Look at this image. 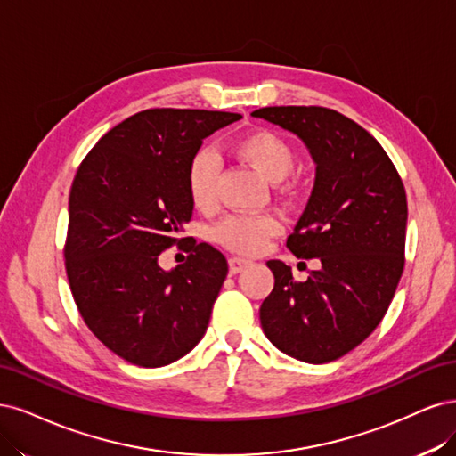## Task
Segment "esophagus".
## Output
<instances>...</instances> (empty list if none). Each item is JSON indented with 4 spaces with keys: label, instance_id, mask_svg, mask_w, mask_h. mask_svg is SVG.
<instances>
[{
    "label": "esophagus",
    "instance_id": "34e87169",
    "mask_svg": "<svg viewBox=\"0 0 456 456\" xmlns=\"http://www.w3.org/2000/svg\"><path fill=\"white\" fill-rule=\"evenodd\" d=\"M248 265H249L248 259L231 257V259H229V273H231V274H239V273H242Z\"/></svg>",
    "mask_w": 456,
    "mask_h": 456
}]
</instances>
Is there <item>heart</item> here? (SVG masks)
Wrapping results in <instances>:
<instances>
[{"mask_svg":"<svg viewBox=\"0 0 456 456\" xmlns=\"http://www.w3.org/2000/svg\"><path fill=\"white\" fill-rule=\"evenodd\" d=\"M231 151L246 165L256 168L273 183L282 182L293 168L289 143L265 128H257L232 140ZM219 165L212 151L200 150L187 168V191L199 210H210L217 200ZM282 225L271 214L231 216L214 229V240L234 254L257 256L269 240L281 234Z\"/></svg>","mask_w":456,"mask_h":456,"instance_id":"heart-1","label":"heart"}]
</instances>
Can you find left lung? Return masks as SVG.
I'll return each instance as SVG.
<instances>
[{
    "instance_id": "8db88e82",
    "label": "left lung",
    "mask_w": 456,
    "mask_h": 456,
    "mask_svg": "<svg viewBox=\"0 0 456 456\" xmlns=\"http://www.w3.org/2000/svg\"><path fill=\"white\" fill-rule=\"evenodd\" d=\"M296 134L311 153V199L288 239L293 256L318 257L305 282L273 259L271 296L259 308L267 339L284 354L328 363L371 335L403 273L407 199L380 143L348 117L318 106L252 113Z\"/></svg>"
}]
</instances>
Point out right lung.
<instances>
[{
  "mask_svg": "<svg viewBox=\"0 0 456 456\" xmlns=\"http://www.w3.org/2000/svg\"><path fill=\"white\" fill-rule=\"evenodd\" d=\"M242 115L145 110L83 159L69 191L66 273L85 324L117 356L168 365L207 333L227 259L207 242L165 271L160 252L193 216L187 168L202 140Z\"/></svg>",
  "mask_w": 456,
  "mask_h": 456,
  "instance_id": "add662e5",
  "label": "right lung"
}]
</instances>
